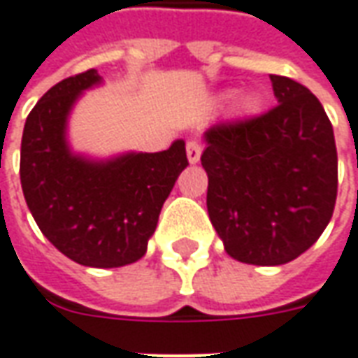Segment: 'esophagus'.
Listing matches in <instances>:
<instances>
[{
  "label": "esophagus",
  "mask_w": 358,
  "mask_h": 358,
  "mask_svg": "<svg viewBox=\"0 0 358 358\" xmlns=\"http://www.w3.org/2000/svg\"><path fill=\"white\" fill-rule=\"evenodd\" d=\"M201 154H203V144L201 142H196V140L187 142V157H189L191 164H196L201 159Z\"/></svg>",
  "instance_id": "34e87169"
}]
</instances>
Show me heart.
Wrapping results in <instances>:
<instances>
[{"label": "heart", "instance_id": "obj_1", "mask_svg": "<svg viewBox=\"0 0 358 358\" xmlns=\"http://www.w3.org/2000/svg\"><path fill=\"white\" fill-rule=\"evenodd\" d=\"M240 107L241 110H253L257 107V97L253 93H245L240 97Z\"/></svg>", "mask_w": 358, "mask_h": 358}]
</instances>
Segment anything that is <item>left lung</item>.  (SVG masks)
<instances>
[{"label": "left lung", "mask_w": 358, "mask_h": 358, "mask_svg": "<svg viewBox=\"0 0 358 358\" xmlns=\"http://www.w3.org/2000/svg\"><path fill=\"white\" fill-rule=\"evenodd\" d=\"M277 107L214 124L201 162L206 208L230 257L285 265L314 245L337 199V150L322 103L302 83L271 76Z\"/></svg>", "instance_id": "8db88e82"}]
</instances>
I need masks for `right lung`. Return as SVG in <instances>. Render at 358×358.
<instances>
[{
	"label": "right lung",
	"instance_id": "1",
	"mask_svg": "<svg viewBox=\"0 0 358 358\" xmlns=\"http://www.w3.org/2000/svg\"><path fill=\"white\" fill-rule=\"evenodd\" d=\"M99 83L97 70H87L56 83L34 105L21 140V187L56 250L85 267L113 268L144 257L165 199L189 162L183 140L155 154H73L66 138L71 107Z\"/></svg>",
	"mask_w": 358,
	"mask_h": 358
}]
</instances>
